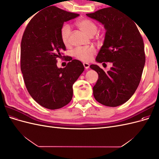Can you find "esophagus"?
I'll use <instances>...</instances> for the list:
<instances>
[{"label":"esophagus","instance_id":"esophagus-1","mask_svg":"<svg viewBox=\"0 0 159 159\" xmlns=\"http://www.w3.org/2000/svg\"><path fill=\"white\" fill-rule=\"evenodd\" d=\"M83 64H84V66L85 69H88L89 68V64L88 63H85H85H84Z\"/></svg>","mask_w":159,"mask_h":159}]
</instances>
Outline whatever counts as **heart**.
Returning <instances> with one entry per match:
<instances>
[{
  "label": "heart",
  "mask_w": 159,
  "mask_h": 159,
  "mask_svg": "<svg viewBox=\"0 0 159 159\" xmlns=\"http://www.w3.org/2000/svg\"><path fill=\"white\" fill-rule=\"evenodd\" d=\"M76 25L80 30L87 34L89 36H93L98 32V26L92 20L88 18L80 19L76 22ZM71 29L69 25H66L61 29V38L66 46L70 44ZM96 50L93 47L78 48L74 50L73 56L81 61L88 62L95 54Z\"/></svg>",
  "instance_id": "heart-1"
}]
</instances>
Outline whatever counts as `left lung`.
<instances>
[{"label":"left lung","mask_w":159,"mask_h":159,"mask_svg":"<svg viewBox=\"0 0 159 159\" xmlns=\"http://www.w3.org/2000/svg\"><path fill=\"white\" fill-rule=\"evenodd\" d=\"M86 15L103 24L106 30L95 60L112 65L107 72L97 65L90 66L99 75L93 88L94 98L105 106H119L132 97L140 83L145 63L143 40L133 20L118 10L108 7Z\"/></svg>","instance_id":"obj_1"}]
</instances>
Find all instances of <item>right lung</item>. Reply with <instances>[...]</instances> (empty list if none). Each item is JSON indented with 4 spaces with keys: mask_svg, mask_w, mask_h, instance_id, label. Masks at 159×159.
<instances>
[{
    "mask_svg": "<svg viewBox=\"0 0 159 159\" xmlns=\"http://www.w3.org/2000/svg\"><path fill=\"white\" fill-rule=\"evenodd\" d=\"M80 14L54 6L48 7L34 16L23 34L21 41L20 69L26 88L41 106L57 109L68 104L73 96V84L84 71L80 60L69 61L64 68L57 67L66 50L61 38L65 22Z\"/></svg>",
    "mask_w": 159,
    "mask_h": 159,
    "instance_id": "right-lung-1",
    "label": "right lung"
}]
</instances>
